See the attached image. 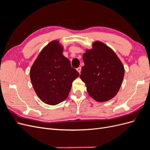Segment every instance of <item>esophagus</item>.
<instances>
[{
  "label": "esophagus",
  "mask_w": 150,
  "mask_h": 150,
  "mask_svg": "<svg viewBox=\"0 0 150 150\" xmlns=\"http://www.w3.org/2000/svg\"><path fill=\"white\" fill-rule=\"evenodd\" d=\"M77 71H78V72L80 74L81 73V67H79L78 68H77Z\"/></svg>",
  "instance_id": "obj_1"
}]
</instances>
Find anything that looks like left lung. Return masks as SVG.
Listing matches in <instances>:
<instances>
[{"label":"left lung","instance_id":"1","mask_svg":"<svg viewBox=\"0 0 150 150\" xmlns=\"http://www.w3.org/2000/svg\"><path fill=\"white\" fill-rule=\"evenodd\" d=\"M84 66L80 78L85 83L89 96L98 102L114 98L123 80L125 69L115 52L105 44L94 42L93 49L83 54Z\"/></svg>","mask_w":150,"mask_h":150}]
</instances>
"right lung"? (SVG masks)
<instances>
[{
    "label": "right lung",
    "instance_id": "obj_1",
    "mask_svg": "<svg viewBox=\"0 0 150 150\" xmlns=\"http://www.w3.org/2000/svg\"><path fill=\"white\" fill-rule=\"evenodd\" d=\"M62 52L59 42L53 40L42 49L30 70L35 93L40 100L49 105L64 101L72 82L79 76Z\"/></svg>",
    "mask_w": 150,
    "mask_h": 150
}]
</instances>
